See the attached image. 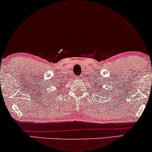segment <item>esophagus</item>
I'll use <instances>...</instances> for the list:
<instances>
[{
	"mask_svg": "<svg viewBox=\"0 0 152 152\" xmlns=\"http://www.w3.org/2000/svg\"><path fill=\"white\" fill-rule=\"evenodd\" d=\"M83 76L82 75H80V76H78L77 77V79L78 80H83Z\"/></svg>",
	"mask_w": 152,
	"mask_h": 152,
	"instance_id": "obj_1",
	"label": "esophagus"
}]
</instances>
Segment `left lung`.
Masks as SVG:
<instances>
[{
    "label": "left lung",
    "mask_w": 152,
    "mask_h": 152,
    "mask_svg": "<svg viewBox=\"0 0 152 152\" xmlns=\"http://www.w3.org/2000/svg\"><path fill=\"white\" fill-rule=\"evenodd\" d=\"M101 87H102V85H101ZM96 91H99V92H100V90H96ZM105 95H106V94H105Z\"/></svg>",
    "instance_id": "1"
}]
</instances>
